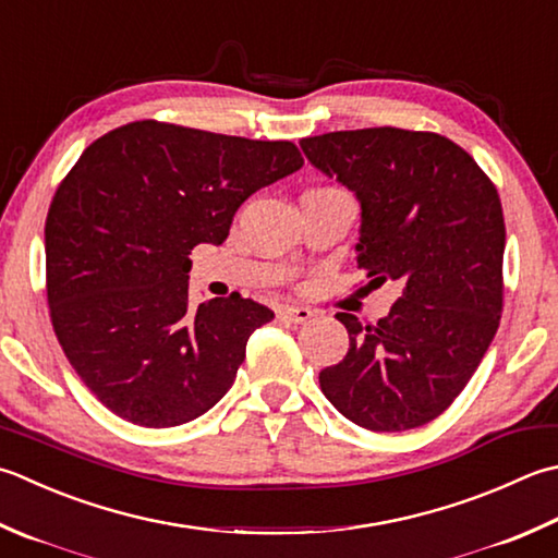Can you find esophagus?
<instances>
[{
    "mask_svg": "<svg viewBox=\"0 0 558 558\" xmlns=\"http://www.w3.org/2000/svg\"><path fill=\"white\" fill-rule=\"evenodd\" d=\"M312 310L310 307H294V304H290V307H282L280 310V319L288 322V324H302L312 319Z\"/></svg>",
    "mask_w": 558,
    "mask_h": 558,
    "instance_id": "obj_1",
    "label": "esophagus"
}]
</instances>
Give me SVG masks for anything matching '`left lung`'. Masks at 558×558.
<instances>
[{"instance_id":"obj_1","label":"left lung","mask_w":558,"mask_h":558,"mask_svg":"<svg viewBox=\"0 0 558 558\" xmlns=\"http://www.w3.org/2000/svg\"><path fill=\"white\" fill-rule=\"evenodd\" d=\"M300 147L355 193L369 286H401L377 324L336 314L351 345L319 373L324 397L360 428H418L460 397L498 331L506 222L496 185L438 133L338 130Z\"/></svg>"}]
</instances>
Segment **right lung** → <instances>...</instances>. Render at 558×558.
Returning <instances> with one entry per match:
<instances>
[{
	"label": "right lung",
	"mask_w": 558,
	"mask_h": 558,
	"mask_svg": "<svg viewBox=\"0 0 558 558\" xmlns=\"http://www.w3.org/2000/svg\"><path fill=\"white\" fill-rule=\"evenodd\" d=\"M292 142L135 120L92 142L46 220L50 319L116 416L173 428L232 387L272 312L239 292L193 307L189 254L222 244L251 193L302 169Z\"/></svg>",
	"instance_id": "obj_1"
}]
</instances>
